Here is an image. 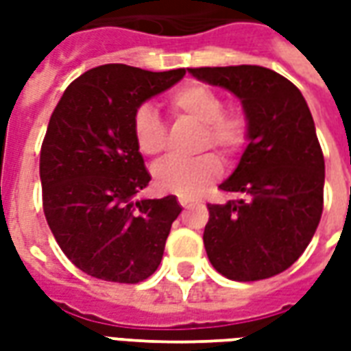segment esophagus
<instances>
[{"label": "esophagus", "instance_id": "34e87169", "mask_svg": "<svg viewBox=\"0 0 351 351\" xmlns=\"http://www.w3.org/2000/svg\"><path fill=\"white\" fill-rule=\"evenodd\" d=\"M178 203H180V205H182L184 208H188V206L195 205V201H191L190 197H184V195H180V197H178Z\"/></svg>", "mask_w": 351, "mask_h": 351}]
</instances>
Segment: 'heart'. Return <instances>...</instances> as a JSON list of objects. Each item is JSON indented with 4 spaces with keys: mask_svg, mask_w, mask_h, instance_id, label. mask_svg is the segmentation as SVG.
I'll use <instances>...</instances> for the list:
<instances>
[{
    "mask_svg": "<svg viewBox=\"0 0 351 351\" xmlns=\"http://www.w3.org/2000/svg\"><path fill=\"white\" fill-rule=\"evenodd\" d=\"M169 105L176 114L203 125L199 148H218L220 152H239L248 138V118L241 110H223V99L216 90L201 82L184 84L171 93ZM133 137L138 150L146 156H158L167 146L165 123L158 110L141 105L133 114ZM154 182L163 191L178 195H197L216 182L221 175V161L214 154L195 160L167 158L154 167Z\"/></svg>",
    "mask_w": 351,
    "mask_h": 351,
    "instance_id": "b5f03b06",
    "label": "heart"
}]
</instances>
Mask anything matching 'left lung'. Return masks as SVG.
Returning a JSON list of instances; mask_svg holds the SVG:
<instances>
[{"label": "left lung", "instance_id": "obj_1", "mask_svg": "<svg viewBox=\"0 0 351 351\" xmlns=\"http://www.w3.org/2000/svg\"><path fill=\"white\" fill-rule=\"evenodd\" d=\"M197 80L241 99L248 145L208 205L203 243L216 271L237 282L271 278L301 258L324 210L325 161L306 101L293 82L259 65L195 67Z\"/></svg>", "mask_w": 351, "mask_h": 351}]
</instances>
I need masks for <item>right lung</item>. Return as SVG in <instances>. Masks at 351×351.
<instances>
[{
	"label": "right lung",
	"mask_w": 351,
	"mask_h": 351,
	"mask_svg": "<svg viewBox=\"0 0 351 351\" xmlns=\"http://www.w3.org/2000/svg\"><path fill=\"white\" fill-rule=\"evenodd\" d=\"M184 75L99 65L73 80L50 116L39 161L43 210L62 252L93 278L137 284L160 267L182 206L175 195L135 199L150 175L133 114Z\"/></svg>",
	"instance_id": "right-lung-1"
}]
</instances>
